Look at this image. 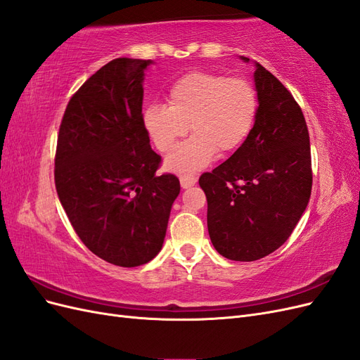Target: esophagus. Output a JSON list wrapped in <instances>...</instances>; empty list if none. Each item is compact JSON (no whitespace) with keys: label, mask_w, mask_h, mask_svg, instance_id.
<instances>
[{"label":"esophagus","mask_w":360,"mask_h":360,"mask_svg":"<svg viewBox=\"0 0 360 360\" xmlns=\"http://www.w3.org/2000/svg\"><path fill=\"white\" fill-rule=\"evenodd\" d=\"M195 183H197V177L192 176V174H181L180 176V184L183 189H188V188L193 186Z\"/></svg>","instance_id":"esophagus-1"}]
</instances>
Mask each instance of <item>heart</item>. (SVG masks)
<instances>
[{
  "label": "heart",
  "instance_id": "1",
  "mask_svg": "<svg viewBox=\"0 0 360 360\" xmlns=\"http://www.w3.org/2000/svg\"><path fill=\"white\" fill-rule=\"evenodd\" d=\"M168 106L146 108L144 124L162 153H171L188 134L195 132L167 160V168L197 171L219 153L240 147L254 127L258 99L245 78L213 72H191L174 81L167 93Z\"/></svg>",
  "mask_w": 360,
  "mask_h": 360
}]
</instances>
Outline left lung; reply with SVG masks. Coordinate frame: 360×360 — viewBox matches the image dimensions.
<instances>
[{
  "mask_svg": "<svg viewBox=\"0 0 360 360\" xmlns=\"http://www.w3.org/2000/svg\"><path fill=\"white\" fill-rule=\"evenodd\" d=\"M254 79L252 130L230 159L200 177L210 240L233 261H255L284 245L312 188L309 132L299 103L258 63Z\"/></svg>",
  "mask_w": 360,
  "mask_h": 360,
  "instance_id": "8db88e82",
  "label": "left lung"
}]
</instances>
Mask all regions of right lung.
<instances>
[{"label": "right lung", "instance_id": "obj_1", "mask_svg": "<svg viewBox=\"0 0 360 360\" xmlns=\"http://www.w3.org/2000/svg\"><path fill=\"white\" fill-rule=\"evenodd\" d=\"M150 60L115 58L76 91L64 111L56 151V188L75 233L93 254L136 267L162 249L180 181L156 172L143 118Z\"/></svg>", "mask_w": 360, "mask_h": 360}]
</instances>
